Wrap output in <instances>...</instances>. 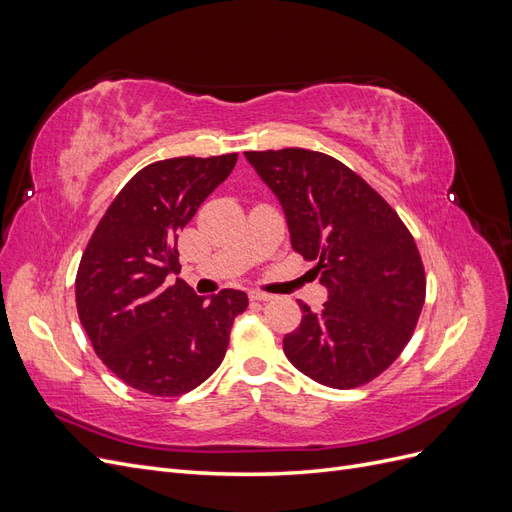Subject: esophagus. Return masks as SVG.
I'll use <instances>...</instances> for the list:
<instances>
[{"label":"esophagus","mask_w":512,"mask_h":512,"mask_svg":"<svg viewBox=\"0 0 512 512\" xmlns=\"http://www.w3.org/2000/svg\"><path fill=\"white\" fill-rule=\"evenodd\" d=\"M247 297H250V301H271L273 299V294H269V292H262V290H250L247 292Z\"/></svg>","instance_id":"obj_1"}]
</instances>
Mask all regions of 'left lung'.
I'll use <instances>...</instances> for the list:
<instances>
[{"label":"left lung","mask_w":512,"mask_h":512,"mask_svg":"<svg viewBox=\"0 0 512 512\" xmlns=\"http://www.w3.org/2000/svg\"><path fill=\"white\" fill-rule=\"evenodd\" d=\"M280 198L292 250L314 267L329 301L284 337L288 361L331 389L378 378L404 352L423 312L427 277L412 232L352 168L320 151H245ZM316 273V275H318Z\"/></svg>","instance_id":"8db88e82"}]
</instances>
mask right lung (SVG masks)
Returning <instances> with one entry per match:
<instances>
[{
    "mask_svg": "<svg viewBox=\"0 0 512 512\" xmlns=\"http://www.w3.org/2000/svg\"><path fill=\"white\" fill-rule=\"evenodd\" d=\"M239 153L170 158L123 185L91 235L76 271V309L91 346L113 374L153 397H179L224 361L247 294L224 288L211 301L179 273L177 239Z\"/></svg>",
    "mask_w": 512,
    "mask_h": 512,
    "instance_id": "add662e5",
    "label": "right lung"
}]
</instances>
